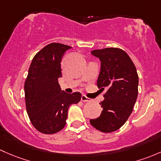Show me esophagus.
<instances>
[{"instance_id": "esophagus-1", "label": "esophagus", "mask_w": 161, "mask_h": 161, "mask_svg": "<svg viewBox=\"0 0 161 161\" xmlns=\"http://www.w3.org/2000/svg\"><path fill=\"white\" fill-rule=\"evenodd\" d=\"M81 100L82 101V102H90V99L89 98H88L87 96H85V95H82V97H81Z\"/></svg>"}]
</instances>
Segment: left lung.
I'll return each mask as SVG.
<instances>
[{"mask_svg": "<svg viewBox=\"0 0 161 161\" xmlns=\"http://www.w3.org/2000/svg\"><path fill=\"white\" fill-rule=\"evenodd\" d=\"M91 53L101 62L97 86L106 92L99 103L103 107L100 116L90 119V123L99 131L111 133L119 130L133 112L138 95L137 72L127 53L120 48H106Z\"/></svg>", "mask_w": 161, "mask_h": 161, "instance_id": "1", "label": "left lung"}]
</instances>
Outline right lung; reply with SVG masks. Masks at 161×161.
<instances>
[{
    "instance_id": "add662e5",
    "label": "right lung",
    "mask_w": 161,
    "mask_h": 161,
    "mask_svg": "<svg viewBox=\"0 0 161 161\" xmlns=\"http://www.w3.org/2000/svg\"><path fill=\"white\" fill-rule=\"evenodd\" d=\"M69 45L51 43L35 55L25 82L26 109L32 125L45 134H53L63 129L68 109L80 101V92L62 91L61 62Z\"/></svg>"
}]
</instances>
